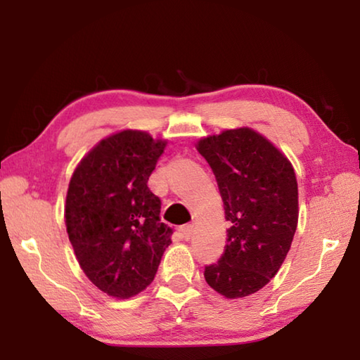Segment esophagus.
<instances>
[{
  "label": "esophagus",
  "instance_id": "esophagus-1",
  "mask_svg": "<svg viewBox=\"0 0 360 360\" xmlns=\"http://www.w3.org/2000/svg\"><path fill=\"white\" fill-rule=\"evenodd\" d=\"M181 235L184 236V240H191L193 235V225L192 224H186L181 227Z\"/></svg>",
  "mask_w": 360,
  "mask_h": 360
}]
</instances>
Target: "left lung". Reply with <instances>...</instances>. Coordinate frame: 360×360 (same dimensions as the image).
<instances>
[{
  "mask_svg": "<svg viewBox=\"0 0 360 360\" xmlns=\"http://www.w3.org/2000/svg\"><path fill=\"white\" fill-rule=\"evenodd\" d=\"M230 222L221 259L205 279L227 298L260 290L288 255L298 222V188L290 162L251 129L225 130L198 143Z\"/></svg>",
  "mask_w": 360,
  "mask_h": 360,
  "instance_id": "1",
  "label": "left lung"
}]
</instances>
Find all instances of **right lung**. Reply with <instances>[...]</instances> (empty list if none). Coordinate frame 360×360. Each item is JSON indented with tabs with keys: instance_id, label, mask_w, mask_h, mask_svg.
<instances>
[{
	"instance_id": "add662e5",
	"label": "right lung",
	"mask_w": 360,
	"mask_h": 360,
	"mask_svg": "<svg viewBox=\"0 0 360 360\" xmlns=\"http://www.w3.org/2000/svg\"><path fill=\"white\" fill-rule=\"evenodd\" d=\"M165 141L124 130L103 139L72 173L65 222L79 265L100 290L117 298L154 281L173 229L148 187Z\"/></svg>"
}]
</instances>
